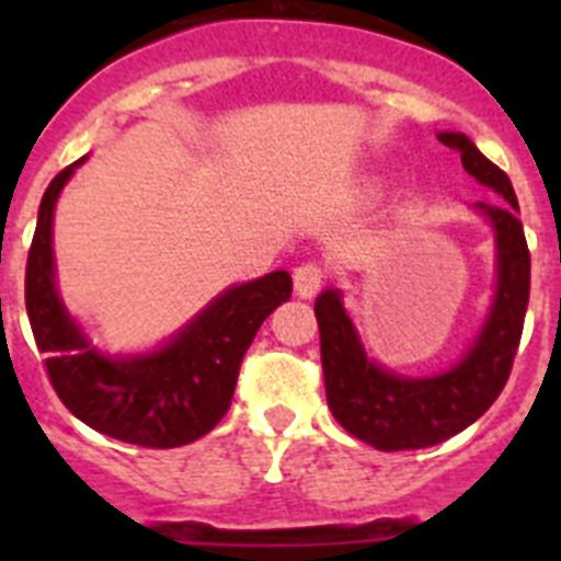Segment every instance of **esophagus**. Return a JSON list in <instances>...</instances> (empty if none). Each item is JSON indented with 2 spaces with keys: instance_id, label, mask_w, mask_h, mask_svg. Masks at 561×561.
I'll return each instance as SVG.
<instances>
[{
  "instance_id": "esophagus-1",
  "label": "esophagus",
  "mask_w": 561,
  "mask_h": 561,
  "mask_svg": "<svg viewBox=\"0 0 561 561\" xmlns=\"http://www.w3.org/2000/svg\"><path fill=\"white\" fill-rule=\"evenodd\" d=\"M323 270L317 264H300L295 270V275H291V280H295V291L297 297H314L317 291H320V286H323Z\"/></svg>"
}]
</instances>
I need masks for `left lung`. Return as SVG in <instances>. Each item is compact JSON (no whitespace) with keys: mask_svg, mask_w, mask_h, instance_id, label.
Instances as JSON below:
<instances>
[{"mask_svg":"<svg viewBox=\"0 0 561 561\" xmlns=\"http://www.w3.org/2000/svg\"><path fill=\"white\" fill-rule=\"evenodd\" d=\"M438 140L460 153L466 173L503 196L497 205H474L494 227L497 291L472 348L444 374L408 379L379 368L365 354L340 291L325 289L314 304L331 413L354 438L381 453L435 447L492 408L512 374L531 291V252L517 219L512 180L466 134L440 131Z\"/></svg>","mask_w":561,"mask_h":561,"instance_id":"left-lung-1","label":"left lung"}]
</instances>
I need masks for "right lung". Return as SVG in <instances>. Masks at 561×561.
Wrapping results in <instances>:
<instances>
[{"mask_svg": "<svg viewBox=\"0 0 561 561\" xmlns=\"http://www.w3.org/2000/svg\"><path fill=\"white\" fill-rule=\"evenodd\" d=\"M83 160L64 168L42 196L24 275L30 329L47 354L53 390L87 427L137 447H185L225 419L241 359L261 323L291 297V277L277 270L230 286L151 354H101L64 309L53 261V210Z\"/></svg>", "mask_w": 561, "mask_h": 561, "instance_id": "1", "label": "right lung"}]
</instances>
